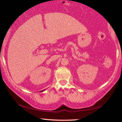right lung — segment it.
Instances as JSON below:
<instances>
[{
    "mask_svg": "<svg viewBox=\"0 0 122 122\" xmlns=\"http://www.w3.org/2000/svg\"><path fill=\"white\" fill-rule=\"evenodd\" d=\"M45 91V90H42V91H40V92H43V91Z\"/></svg>",
    "mask_w": 122,
    "mask_h": 122,
    "instance_id": "right-lung-1",
    "label": "right lung"
}]
</instances>
